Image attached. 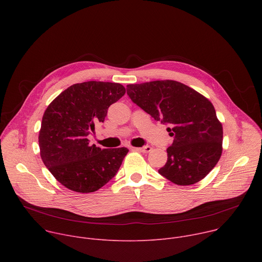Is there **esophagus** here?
<instances>
[{
  "instance_id": "obj_1",
  "label": "esophagus",
  "mask_w": 262,
  "mask_h": 262,
  "mask_svg": "<svg viewBox=\"0 0 262 262\" xmlns=\"http://www.w3.org/2000/svg\"><path fill=\"white\" fill-rule=\"evenodd\" d=\"M135 150H137V151H141V152H144V154H148V152H150L151 150H152V148L150 147V146H144V147H139V148H134Z\"/></svg>"
}]
</instances>
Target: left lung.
<instances>
[{
    "label": "left lung",
    "instance_id": "8db88e82",
    "mask_svg": "<svg viewBox=\"0 0 262 262\" xmlns=\"http://www.w3.org/2000/svg\"><path fill=\"white\" fill-rule=\"evenodd\" d=\"M129 98L155 120L168 124L174 137L168 160L159 173L178 185L203 179L222 155L223 127L212 103L176 81H154L126 86Z\"/></svg>",
    "mask_w": 262,
    "mask_h": 262
}]
</instances>
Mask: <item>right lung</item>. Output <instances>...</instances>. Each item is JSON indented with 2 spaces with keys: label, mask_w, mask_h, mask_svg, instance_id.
<instances>
[{
  "label": "right lung",
  "mask_w": 262,
  "mask_h": 262,
  "mask_svg": "<svg viewBox=\"0 0 262 262\" xmlns=\"http://www.w3.org/2000/svg\"><path fill=\"white\" fill-rule=\"evenodd\" d=\"M124 93L121 84L84 82L68 87L46 110L38 137L40 156L67 189L92 193L117 174L128 149H100L90 145L87 137Z\"/></svg>",
  "instance_id": "obj_1"
}]
</instances>
